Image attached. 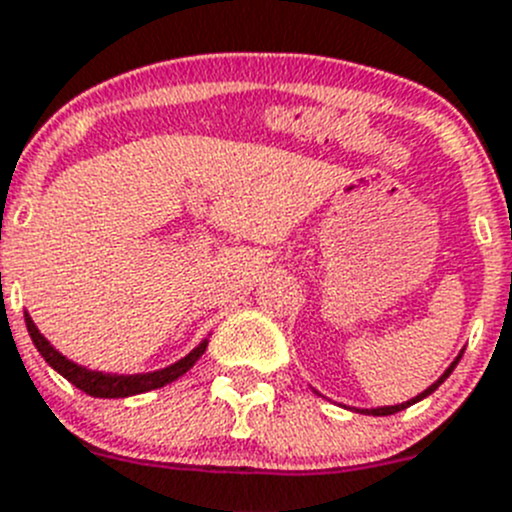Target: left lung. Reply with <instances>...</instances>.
<instances>
[{"mask_svg":"<svg viewBox=\"0 0 512 512\" xmlns=\"http://www.w3.org/2000/svg\"><path fill=\"white\" fill-rule=\"evenodd\" d=\"M462 353H465V351H462ZM462 353H460V356H457V358H455V361H452V364H450V369L444 371V374H442V376H439V379H437V381H434V384H432V386H429V389H424V391H422V394H419V396H414V399L404 401V404H396V407L356 409V412H361V414H374V417H389V414H396V412H401V409H407V407H412V404H417V401H422V399H424V396H429V394H432V391H437V386H439V384H442V381H444V379H447V376H450V374H452V371H455V366H457V364H460V358H462Z\"/></svg>","mask_w":512,"mask_h":512,"instance_id":"8db88e82","label":"left lung"}]
</instances>
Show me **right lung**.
I'll return each mask as SVG.
<instances>
[{
  "label": "right lung",
  "mask_w": 512,
  "mask_h": 512,
  "mask_svg": "<svg viewBox=\"0 0 512 512\" xmlns=\"http://www.w3.org/2000/svg\"><path fill=\"white\" fill-rule=\"evenodd\" d=\"M25 323H27V331H30L32 343H35V348L40 351V356L45 358L47 364H50L57 374L65 376L70 384L78 386L80 391H85V394H90V396H98V399H123V396L143 394V391L161 389V386L171 384V381H176L179 376H184L191 366L197 364L199 358H202V353L207 351V343H209L207 338H204V341L199 343L194 351L186 353L181 361H176V364L166 366V369H161V371H151V374L118 376V374H103V371H90V369H85V366L73 364L70 358H65L60 351H55V348L50 346V341H47V338L37 331V326L32 323V318L27 313H25Z\"/></svg>",
  "instance_id": "1"
}]
</instances>
